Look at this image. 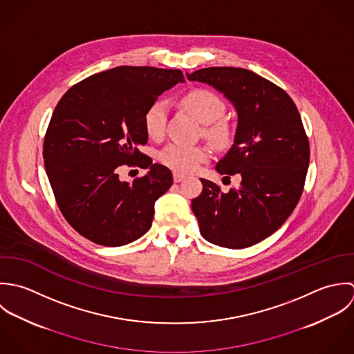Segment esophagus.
<instances>
[{"label": "esophagus", "mask_w": 354, "mask_h": 354, "mask_svg": "<svg viewBox=\"0 0 354 354\" xmlns=\"http://www.w3.org/2000/svg\"><path fill=\"white\" fill-rule=\"evenodd\" d=\"M185 179H186V175L179 174V172H174V182L179 183V182H182V180H185Z\"/></svg>", "instance_id": "esophagus-1"}]
</instances>
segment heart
Wrapping results in <instances>:
<instances>
[{
  "label": "heart",
  "instance_id": "obj_1",
  "mask_svg": "<svg viewBox=\"0 0 354 354\" xmlns=\"http://www.w3.org/2000/svg\"><path fill=\"white\" fill-rule=\"evenodd\" d=\"M183 106L204 126V136L216 146H227L232 131L230 126L218 119L224 113V104L218 95L205 88L187 93L182 100ZM168 108L164 101H157L149 106L143 116L146 134L153 140H160L165 133ZM160 161L178 172H192L209 158V150L204 146H189L171 143L160 153Z\"/></svg>",
  "mask_w": 354,
  "mask_h": 354
}]
</instances>
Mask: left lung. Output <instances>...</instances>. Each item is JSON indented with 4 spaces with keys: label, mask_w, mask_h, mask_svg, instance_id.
I'll use <instances>...</instances> for the list:
<instances>
[{
    "label": "left lung",
    "mask_w": 354,
    "mask_h": 354,
    "mask_svg": "<svg viewBox=\"0 0 354 354\" xmlns=\"http://www.w3.org/2000/svg\"><path fill=\"white\" fill-rule=\"evenodd\" d=\"M186 75L221 93L238 116L234 143L216 171L241 183L223 193L201 179L203 193L192 201L200 232L217 246L249 248L272 235L302 194L309 142L301 116L283 88L253 71L209 67Z\"/></svg>",
    "instance_id": "left-lung-1"
}]
</instances>
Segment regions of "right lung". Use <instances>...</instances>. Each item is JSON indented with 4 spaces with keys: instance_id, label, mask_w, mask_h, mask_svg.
Listing matches in <instances>:
<instances>
[{
    "instance_id": "right-lung-1",
    "label": "right lung",
    "mask_w": 354,
    "mask_h": 354,
    "mask_svg": "<svg viewBox=\"0 0 354 354\" xmlns=\"http://www.w3.org/2000/svg\"><path fill=\"white\" fill-rule=\"evenodd\" d=\"M179 82L180 70L122 66L83 79L59 101L44 142L45 169L60 211L84 238L123 246L151 227L154 203L174 180L140 151L143 116ZM124 163L148 172L123 183L117 169Z\"/></svg>"
}]
</instances>
